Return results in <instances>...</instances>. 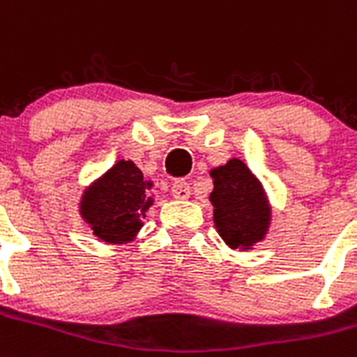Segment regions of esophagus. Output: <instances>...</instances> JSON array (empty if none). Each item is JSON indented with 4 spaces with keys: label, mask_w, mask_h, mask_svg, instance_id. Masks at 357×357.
<instances>
[{
    "label": "esophagus",
    "mask_w": 357,
    "mask_h": 357,
    "mask_svg": "<svg viewBox=\"0 0 357 357\" xmlns=\"http://www.w3.org/2000/svg\"><path fill=\"white\" fill-rule=\"evenodd\" d=\"M172 196L176 199H188L190 197V185L187 181H178L172 185Z\"/></svg>",
    "instance_id": "obj_1"
}]
</instances>
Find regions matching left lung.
<instances>
[{"label":"left lung","mask_w":357,"mask_h":357,"mask_svg":"<svg viewBox=\"0 0 357 357\" xmlns=\"http://www.w3.org/2000/svg\"><path fill=\"white\" fill-rule=\"evenodd\" d=\"M210 176L217 231L234 250H250L264 238L271 219L262 185L237 158L213 169Z\"/></svg>","instance_id":"1"}]
</instances>
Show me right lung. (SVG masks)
Wrapping results in <instances>:
<instances>
[{
  "label": "right lung",
  "instance_id": "add662e5",
  "mask_svg": "<svg viewBox=\"0 0 357 357\" xmlns=\"http://www.w3.org/2000/svg\"><path fill=\"white\" fill-rule=\"evenodd\" d=\"M151 188L153 183L145 181L132 161L120 160L84 192L80 215L104 243H129L144 226L142 221L153 204Z\"/></svg>",
  "mask_w": 357,
  "mask_h": 357
}]
</instances>
